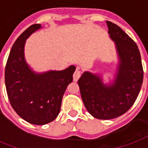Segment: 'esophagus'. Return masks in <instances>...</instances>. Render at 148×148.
<instances>
[{"label":"esophagus","instance_id":"1","mask_svg":"<svg viewBox=\"0 0 148 148\" xmlns=\"http://www.w3.org/2000/svg\"><path fill=\"white\" fill-rule=\"evenodd\" d=\"M81 77V70H80V67L79 66H77L76 67V71L74 73V82H77L78 79H79V77Z\"/></svg>","mask_w":148,"mask_h":148}]
</instances>
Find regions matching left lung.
<instances>
[{
    "label": "left lung",
    "mask_w": 148,
    "mask_h": 148,
    "mask_svg": "<svg viewBox=\"0 0 148 148\" xmlns=\"http://www.w3.org/2000/svg\"><path fill=\"white\" fill-rule=\"evenodd\" d=\"M116 44L120 63L114 82L105 85L101 77L86 71L77 81L86 108L93 117H118L133 106L143 83V71L136 43L121 27L106 21Z\"/></svg>",
    "instance_id": "left-lung-1"
}]
</instances>
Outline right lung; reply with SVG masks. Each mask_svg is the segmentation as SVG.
Masks as SVG:
<instances>
[{"instance_id":"1","label":"right lung","mask_w":148,"mask_h":148,"mask_svg":"<svg viewBox=\"0 0 148 148\" xmlns=\"http://www.w3.org/2000/svg\"><path fill=\"white\" fill-rule=\"evenodd\" d=\"M41 24H32L16 40L5 66V80L8 100L12 109L28 123L43 125L58 116L62 97L73 81L76 67L63 71L35 73L24 58L26 39Z\"/></svg>"}]
</instances>
